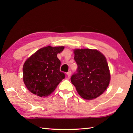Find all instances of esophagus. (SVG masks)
I'll return each mask as SVG.
<instances>
[{
  "label": "esophagus",
  "instance_id": "1",
  "mask_svg": "<svg viewBox=\"0 0 133 133\" xmlns=\"http://www.w3.org/2000/svg\"><path fill=\"white\" fill-rule=\"evenodd\" d=\"M67 76H68V77H70V76H71V71H68V72H67Z\"/></svg>",
  "mask_w": 133,
  "mask_h": 133
}]
</instances>
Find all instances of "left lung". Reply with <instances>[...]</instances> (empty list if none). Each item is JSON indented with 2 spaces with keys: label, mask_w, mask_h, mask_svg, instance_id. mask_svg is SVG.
<instances>
[{
  "label": "left lung",
  "mask_w": 133,
  "mask_h": 133,
  "mask_svg": "<svg viewBox=\"0 0 133 133\" xmlns=\"http://www.w3.org/2000/svg\"><path fill=\"white\" fill-rule=\"evenodd\" d=\"M74 53L77 69L71 77V82L82 98L98 97L107 89L110 81L106 58L94 49H75Z\"/></svg>",
  "instance_id": "1"
}]
</instances>
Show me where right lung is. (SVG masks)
I'll list each match as a JSON object with an SVG mask.
<instances>
[{"label":"right lung","instance_id":"obj_1","mask_svg":"<svg viewBox=\"0 0 133 133\" xmlns=\"http://www.w3.org/2000/svg\"><path fill=\"white\" fill-rule=\"evenodd\" d=\"M63 46H48L38 50L26 60L23 67V82L29 91L38 96H48L52 93L65 78L60 71L58 53Z\"/></svg>","mask_w":133,"mask_h":133}]
</instances>
